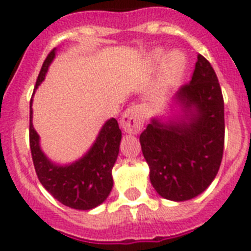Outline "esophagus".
Masks as SVG:
<instances>
[{
    "mask_svg": "<svg viewBox=\"0 0 251 251\" xmlns=\"http://www.w3.org/2000/svg\"><path fill=\"white\" fill-rule=\"evenodd\" d=\"M145 123V109L142 106L129 107L121 119V126L126 133L137 134Z\"/></svg>",
    "mask_w": 251,
    "mask_h": 251,
    "instance_id": "34e87169",
    "label": "esophagus"
}]
</instances>
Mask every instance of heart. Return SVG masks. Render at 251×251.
I'll return each mask as SVG.
<instances>
[{
    "instance_id": "obj_1",
    "label": "heart",
    "mask_w": 251,
    "mask_h": 251,
    "mask_svg": "<svg viewBox=\"0 0 251 251\" xmlns=\"http://www.w3.org/2000/svg\"><path fill=\"white\" fill-rule=\"evenodd\" d=\"M164 52L163 50H155L151 53V60L154 63H158L163 59ZM186 69V57L185 55L179 51H173L165 57L164 60V70H163V78L164 82L168 84L176 83L182 74L185 73Z\"/></svg>"
}]
</instances>
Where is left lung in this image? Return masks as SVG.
<instances>
[{
	"instance_id": "left-lung-1",
	"label": "left lung",
	"mask_w": 251,
	"mask_h": 251,
	"mask_svg": "<svg viewBox=\"0 0 251 251\" xmlns=\"http://www.w3.org/2000/svg\"><path fill=\"white\" fill-rule=\"evenodd\" d=\"M141 133L150 181L161 198L186 201L214 181L225 145V103L210 63L199 55L192 79Z\"/></svg>"
}]
</instances>
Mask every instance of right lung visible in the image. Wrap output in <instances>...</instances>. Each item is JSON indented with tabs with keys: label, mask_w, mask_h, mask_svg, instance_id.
I'll return each instance as SVG.
<instances>
[{
	"label": "right lung",
	"mask_w": 251,
	"mask_h": 251,
	"mask_svg": "<svg viewBox=\"0 0 251 251\" xmlns=\"http://www.w3.org/2000/svg\"><path fill=\"white\" fill-rule=\"evenodd\" d=\"M57 49H53L45 60L37 78L36 87L45 80ZM33 100L29 115V142L33 164L39 182L53 198L76 210H90L102 204L113 188V167L119 154L122 130L115 118L107 119L101 127L96 140L79 159L72 163H56L41 148V138L33 127Z\"/></svg>",
	"instance_id": "right-lung-1"
}]
</instances>
